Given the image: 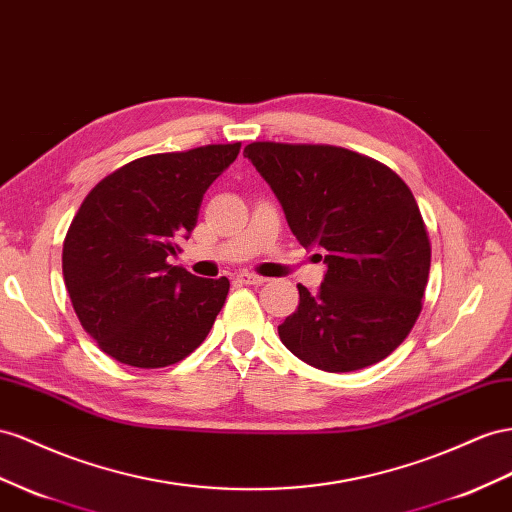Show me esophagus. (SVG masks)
<instances>
[{"label":"esophagus","instance_id":"34e87169","mask_svg":"<svg viewBox=\"0 0 512 512\" xmlns=\"http://www.w3.org/2000/svg\"><path fill=\"white\" fill-rule=\"evenodd\" d=\"M237 280L243 284H252V286H262L267 282V278H262V275H256V273H239Z\"/></svg>","mask_w":512,"mask_h":512}]
</instances>
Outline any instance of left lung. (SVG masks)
Returning <instances> with one entry per match:
<instances>
[{
  "label": "left lung",
  "instance_id": "8db88e82",
  "mask_svg": "<svg viewBox=\"0 0 512 512\" xmlns=\"http://www.w3.org/2000/svg\"><path fill=\"white\" fill-rule=\"evenodd\" d=\"M243 157L271 185L297 241L325 250V280L316 293L299 284V306L278 327L284 347L327 372L381 362L416 325L431 271L407 183L377 159L329 144L252 142Z\"/></svg>",
  "mask_w": 512,
  "mask_h": 512
}]
</instances>
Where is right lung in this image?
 <instances>
[{
	"label": "right lung",
	"instance_id": "1",
	"mask_svg": "<svg viewBox=\"0 0 512 512\" xmlns=\"http://www.w3.org/2000/svg\"><path fill=\"white\" fill-rule=\"evenodd\" d=\"M239 150L234 142L140 157L81 202L64 239V284L81 327L116 362L163 368L209 336L228 278H196L168 258L181 252L206 189Z\"/></svg>",
	"mask_w": 512,
	"mask_h": 512
}]
</instances>
